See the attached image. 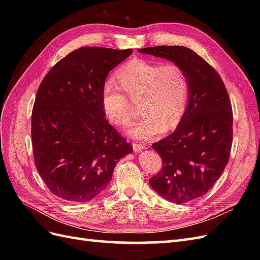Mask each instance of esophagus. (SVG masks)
Returning a JSON list of instances; mask_svg holds the SVG:
<instances>
[{
    "label": "esophagus",
    "mask_w": 260,
    "mask_h": 260,
    "mask_svg": "<svg viewBox=\"0 0 260 260\" xmlns=\"http://www.w3.org/2000/svg\"><path fill=\"white\" fill-rule=\"evenodd\" d=\"M132 147H133V151H135V152H140V151H143V149L145 148V144L133 143Z\"/></svg>",
    "instance_id": "34e87169"
}]
</instances>
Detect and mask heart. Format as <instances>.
Listing matches in <instances>:
<instances>
[{
    "instance_id": "heart-1",
    "label": "heart",
    "mask_w": 260,
    "mask_h": 260,
    "mask_svg": "<svg viewBox=\"0 0 260 260\" xmlns=\"http://www.w3.org/2000/svg\"><path fill=\"white\" fill-rule=\"evenodd\" d=\"M116 77L121 86L113 81L104 85L102 106L109 120L123 127L130 123L133 115L127 98L139 102L142 114L128 131L131 137L149 140L164 129L175 128L182 119L190 94V82L182 66L132 59L117 70Z\"/></svg>"
}]
</instances>
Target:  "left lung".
<instances>
[{
  "instance_id": "obj_1",
  "label": "left lung",
  "mask_w": 260,
  "mask_h": 260,
  "mask_svg": "<svg viewBox=\"0 0 260 260\" xmlns=\"http://www.w3.org/2000/svg\"><path fill=\"white\" fill-rule=\"evenodd\" d=\"M139 52L182 66L190 82V100L177 129L152 145L162 166L149 184L172 203L201 198L214 186L230 158L233 113L225 85L215 68L185 46L160 45Z\"/></svg>"
}]
</instances>
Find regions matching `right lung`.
I'll return each instance as SVG.
<instances>
[{"label":"right lung","mask_w":260,"mask_h":260,"mask_svg":"<svg viewBox=\"0 0 260 260\" xmlns=\"http://www.w3.org/2000/svg\"><path fill=\"white\" fill-rule=\"evenodd\" d=\"M132 50L83 46L57 61L39 86L31 140L39 175L68 202H89L111 182L132 147L105 119V79Z\"/></svg>","instance_id":"add662e5"}]
</instances>
